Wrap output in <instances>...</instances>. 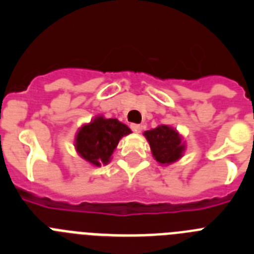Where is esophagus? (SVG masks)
Instances as JSON below:
<instances>
[{
	"label": "esophagus",
	"instance_id": "esophagus-1",
	"mask_svg": "<svg viewBox=\"0 0 254 254\" xmlns=\"http://www.w3.org/2000/svg\"><path fill=\"white\" fill-rule=\"evenodd\" d=\"M131 128H132V131L136 132V133H140V132L142 131V125H136V123H132Z\"/></svg>",
	"mask_w": 254,
	"mask_h": 254
}]
</instances>
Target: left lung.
Masks as SVG:
<instances>
[{"mask_svg": "<svg viewBox=\"0 0 254 254\" xmlns=\"http://www.w3.org/2000/svg\"><path fill=\"white\" fill-rule=\"evenodd\" d=\"M154 159L160 165L176 163L186 151V142L179 132L170 126L161 125L143 132Z\"/></svg>", "mask_w": 254, "mask_h": 254, "instance_id": "8db88e82", "label": "left lung"}]
</instances>
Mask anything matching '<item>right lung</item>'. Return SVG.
<instances>
[{
  "instance_id": "add662e5",
  "label": "right lung",
  "mask_w": 254,
  "mask_h": 254,
  "mask_svg": "<svg viewBox=\"0 0 254 254\" xmlns=\"http://www.w3.org/2000/svg\"><path fill=\"white\" fill-rule=\"evenodd\" d=\"M131 132L128 126L117 118L96 116L78 128L75 136L76 152L93 167L107 165L121 138Z\"/></svg>"
}]
</instances>
